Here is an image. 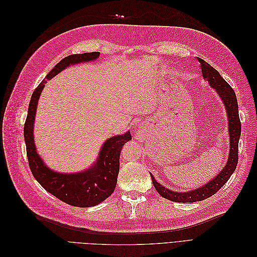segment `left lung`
<instances>
[{
    "label": "left lung",
    "instance_id": "obj_1",
    "mask_svg": "<svg viewBox=\"0 0 257 257\" xmlns=\"http://www.w3.org/2000/svg\"><path fill=\"white\" fill-rule=\"evenodd\" d=\"M197 60L200 63L203 77L217 92V94L220 95L222 102L225 105V109H226L228 115V133L230 145L229 155L226 166L223 168V170L219 175L204 186H201V188L190 192L178 193L170 191L167 188H164V186L160 184L159 182H157L154 177L150 174L152 183L160 195L168 200L176 201V203H195V201H200L211 197L228 181V179L230 178L232 173L235 172L238 164V144L241 134V122L239 119L236 93L232 90L230 85L222 78L221 75L215 68L208 64L203 59L197 58Z\"/></svg>",
    "mask_w": 257,
    "mask_h": 257
}]
</instances>
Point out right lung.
Instances as JSON below:
<instances>
[{
	"label": "right lung",
	"instance_id": "add662e5",
	"mask_svg": "<svg viewBox=\"0 0 257 257\" xmlns=\"http://www.w3.org/2000/svg\"><path fill=\"white\" fill-rule=\"evenodd\" d=\"M99 52L71 54L54 66L46 79L50 80L69 65L96 60ZM44 79L33 92L25 123V142L29 166L34 178L43 188L64 203L75 207H93L109 197L114 191L120 168V152L123 145L132 139L131 133L107 139L99 151L96 163L88 170L77 174H60L44 164L34 144V120L38 98L45 87Z\"/></svg>",
	"mask_w": 257,
	"mask_h": 257
}]
</instances>
